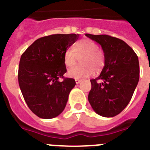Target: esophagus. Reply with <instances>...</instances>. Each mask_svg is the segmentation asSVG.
<instances>
[{
  "label": "esophagus",
  "instance_id": "1",
  "mask_svg": "<svg viewBox=\"0 0 150 150\" xmlns=\"http://www.w3.org/2000/svg\"><path fill=\"white\" fill-rule=\"evenodd\" d=\"M81 81V79H75V83H76L77 84H78Z\"/></svg>",
  "mask_w": 150,
  "mask_h": 150
}]
</instances>
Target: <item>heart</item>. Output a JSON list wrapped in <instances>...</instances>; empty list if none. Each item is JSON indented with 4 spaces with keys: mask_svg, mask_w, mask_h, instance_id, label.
<instances>
[{
    "mask_svg": "<svg viewBox=\"0 0 150 150\" xmlns=\"http://www.w3.org/2000/svg\"><path fill=\"white\" fill-rule=\"evenodd\" d=\"M82 64L69 69L67 75L75 79L86 78L94 73V71L100 70L105 64V56L98 45L93 40L83 39L77 42L72 47H69L64 54V63L67 67H73L81 57Z\"/></svg>",
    "mask_w": 150,
    "mask_h": 150,
    "instance_id": "obj_1",
    "label": "heart"
}]
</instances>
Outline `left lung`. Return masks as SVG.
<instances>
[{"label":"left lung","instance_id":"8db88e82","mask_svg":"<svg viewBox=\"0 0 150 150\" xmlns=\"http://www.w3.org/2000/svg\"><path fill=\"white\" fill-rule=\"evenodd\" d=\"M101 46L105 64L100 75L90 80L88 100L97 114L111 117L129 103L139 81V62L135 52L124 40L107 35L86 34Z\"/></svg>","mask_w":150,"mask_h":150}]
</instances>
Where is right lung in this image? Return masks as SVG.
Returning a JSON list of instances; mask_svg holds the SVG:
<instances>
[{"mask_svg":"<svg viewBox=\"0 0 150 150\" xmlns=\"http://www.w3.org/2000/svg\"><path fill=\"white\" fill-rule=\"evenodd\" d=\"M79 35L56 34L36 40L21 57L18 83L26 104L40 118L59 115L65 108L70 91L75 86L73 78H64L66 50ZM59 78H64L60 82Z\"/></svg>","mask_w":150,"mask_h":150,"instance_id":"add662e5","label":"right lung"}]
</instances>
